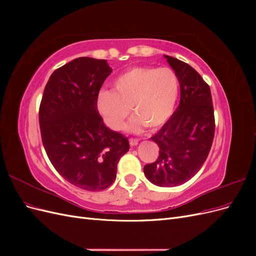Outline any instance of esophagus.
<instances>
[{
  "label": "esophagus",
  "instance_id": "34e87169",
  "mask_svg": "<svg viewBox=\"0 0 256 256\" xmlns=\"http://www.w3.org/2000/svg\"><path fill=\"white\" fill-rule=\"evenodd\" d=\"M138 143V141L136 140V138H129V144H130L131 146H136Z\"/></svg>",
  "mask_w": 256,
  "mask_h": 256
}]
</instances>
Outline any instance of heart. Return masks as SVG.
Here are the masks:
<instances>
[{
	"instance_id": "heart-1",
	"label": "heart",
	"mask_w": 256,
	"mask_h": 256,
	"mask_svg": "<svg viewBox=\"0 0 256 256\" xmlns=\"http://www.w3.org/2000/svg\"><path fill=\"white\" fill-rule=\"evenodd\" d=\"M113 86L114 92H100L98 111L108 126L120 130L132 108L136 116L127 126L132 132L164 126L172 116L180 94L177 76L166 67L129 68L114 80Z\"/></svg>"
}]
</instances>
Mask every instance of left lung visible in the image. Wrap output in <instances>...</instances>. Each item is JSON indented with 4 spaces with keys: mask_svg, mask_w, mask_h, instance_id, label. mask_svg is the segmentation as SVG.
Listing matches in <instances>:
<instances>
[{
    "mask_svg": "<svg viewBox=\"0 0 256 256\" xmlns=\"http://www.w3.org/2000/svg\"><path fill=\"white\" fill-rule=\"evenodd\" d=\"M180 85L176 111L152 140L158 159L144 166V174L159 187H176L194 176L206 161L214 136V114L209 85L187 63L164 56Z\"/></svg>",
    "mask_w": 256,
    "mask_h": 256,
    "instance_id": "left-lung-1",
    "label": "left lung"
}]
</instances>
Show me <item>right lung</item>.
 Listing matches in <instances>:
<instances>
[{
  "mask_svg": "<svg viewBox=\"0 0 256 256\" xmlns=\"http://www.w3.org/2000/svg\"><path fill=\"white\" fill-rule=\"evenodd\" d=\"M112 72L106 60L78 58L51 74L40 106L42 140L52 166L76 187L104 190L129 150L128 138L106 127L99 90Z\"/></svg>",
  "mask_w": 256,
  "mask_h": 256,
  "instance_id": "obj_1",
  "label": "right lung"
}]
</instances>
